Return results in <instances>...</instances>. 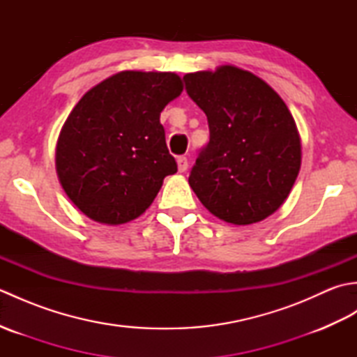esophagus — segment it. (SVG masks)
Masks as SVG:
<instances>
[{
  "mask_svg": "<svg viewBox=\"0 0 357 357\" xmlns=\"http://www.w3.org/2000/svg\"><path fill=\"white\" fill-rule=\"evenodd\" d=\"M187 169H188L187 158H185V156H179V158H178V170H179L181 173H184Z\"/></svg>",
  "mask_w": 357,
  "mask_h": 357,
  "instance_id": "esophagus-1",
  "label": "esophagus"
}]
</instances>
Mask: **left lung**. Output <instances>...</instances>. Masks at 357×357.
Segmentation results:
<instances>
[{
  "label": "left lung",
  "mask_w": 357,
  "mask_h": 357,
  "mask_svg": "<svg viewBox=\"0 0 357 357\" xmlns=\"http://www.w3.org/2000/svg\"><path fill=\"white\" fill-rule=\"evenodd\" d=\"M184 82L210 130L188 184L225 222L248 225L268 218L287 199L301 169V138L282 98L234 66L187 73Z\"/></svg>",
  "instance_id": "1"
}]
</instances>
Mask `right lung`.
Listing matches in <instances>:
<instances>
[{
	"mask_svg": "<svg viewBox=\"0 0 357 357\" xmlns=\"http://www.w3.org/2000/svg\"><path fill=\"white\" fill-rule=\"evenodd\" d=\"M181 92L176 73L126 70L75 105L58 138L56 173L86 216L109 225L132 221L178 172L159 115Z\"/></svg>",
	"mask_w": 357,
	"mask_h": 357,
	"instance_id": "1",
	"label": "right lung"
}]
</instances>
